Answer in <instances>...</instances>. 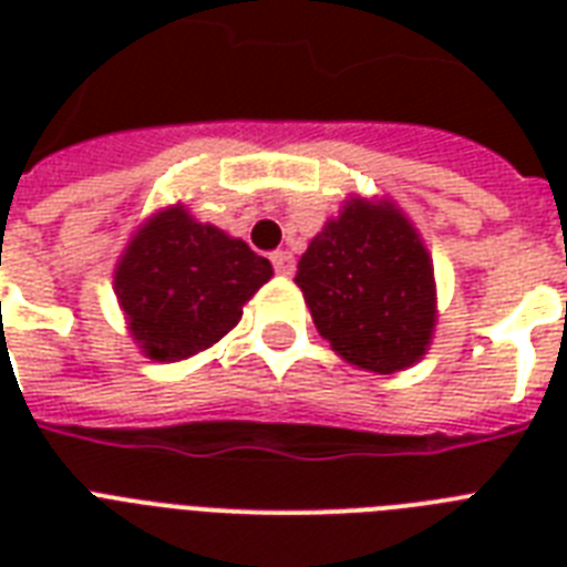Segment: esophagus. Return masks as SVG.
Returning <instances> with one entry per match:
<instances>
[{"label":"esophagus","mask_w":567,"mask_h":567,"mask_svg":"<svg viewBox=\"0 0 567 567\" xmlns=\"http://www.w3.org/2000/svg\"><path fill=\"white\" fill-rule=\"evenodd\" d=\"M270 261H274V270L279 276H293V270H297V265H293V256L288 252V249H279V252H274V256H270Z\"/></svg>","instance_id":"esophagus-1"}]
</instances>
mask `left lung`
Masks as SVG:
<instances>
[{
    "label": "left lung",
    "instance_id": "obj_1",
    "mask_svg": "<svg viewBox=\"0 0 567 567\" xmlns=\"http://www.w3.org/2000/svg\"><path fill=\"white\" fill-rule=\"evenodd\" d=\"M293 282L338 355L373 373L412 368L435 329L426 247L391 203L350 199L311 238Z\"/></svg>",
    "mask_w": 567,
    "mask_h": 567
}]
</instances>
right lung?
Listing matches in <instances>:
<instances>
[{
  "label": "right lung",
  "mask_w": 567,
  "mask_h": 567,
  "mask_svg": "<svg viewBox=\"0 0 567 567\" xmlns=\"http://www.w3.org/2000/svg\"><path fill=\"white\" fill-rule=\"evenodd\" d=\"M270 276V261L244 240L173 205L128 240L114 291L141 353L155 362H182L217 344Z\"/></svg>",
  "instance_id": "add662e5"
}]
</instances>
